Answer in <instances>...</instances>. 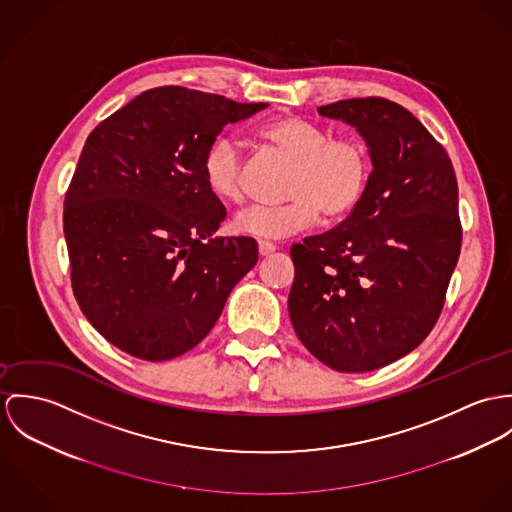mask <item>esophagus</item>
I'll return each instance as SVG.
<instances>
[{"mask_svg":"<svg viewBox=\"0 0 512 512\" xmlns=\"http://www.w3.org/2000/svg\"><path fill=\"white\" fill-rule=\"evenodd\" d=\"M277 251V247L273 245V243H269V241H259V255L261 257H269V255H273Z\"/></svg>","mask_w":512,"mask_h":512,"instance_id":"obj_1","label":"esophagus"}]
</instances>
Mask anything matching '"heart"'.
Wrapping results in <instances>:
<instances>
[{
  "label": "heart",
  "instance_id": "1",
  "mask_svg": "<svg viewBox=\"0 0 512 512\" xmlns=\"http://www.w3.org/2000/svg\"><path fill=\"white\" fill-rule=\"evenodd\" d=\"M259 139L292 161L281 206H249L235 214V233L257 239H284L312 228L320 212L343 218L361 202L369 176L371 155L359 137H332L326 127L283 115L263 123ZM241 149L229 135L216 137L204 153L202 176L210 194L224 202L243 200Z\"/></svg>",
  "mask_w": 512,
  "mask_h": 512
}]
</instances>
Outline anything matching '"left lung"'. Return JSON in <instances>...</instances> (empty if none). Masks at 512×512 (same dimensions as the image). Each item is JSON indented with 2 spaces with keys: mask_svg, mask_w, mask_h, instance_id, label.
Here are the masks:
<instances>
[{
  "mask_svg": "<svg viewBox=\"0 0 512 512\" xmlns=\"http://www.w3.org/2000/svg\"><path fill=\"white\" fill-rule=\"evenodd\" d=\"M318 114L357 129L373 171L338 228L292 245L288 314L316 359L365 373L410 353L440 318L461 249L457 180L446 149L391 100H340Z\"/></svg>",
  "mask_w": 512,
  "mask_h": 512,
  "instance_id": "obj_1",
  "label": "left lung"
}]
</instances>
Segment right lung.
<instances>
[{"label": "right lung", "instance_id": "1", "mask_svg": "<svg viewBox=\"0 0 512 512\" xmlns=\"http://www.w3.org/2000/svg\"><path fill=\"white\" fill-rule=\"evenodd\" d=\"M267 104L153 88L86 139L64 198L72 290L121 351L167 361L198 345L257 263L251 237H214L226 208L202 159L228 123Z\"/></svg>", "mask_w": 512, "mask_h": 512}]
</instances>
